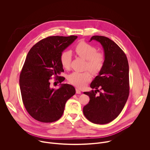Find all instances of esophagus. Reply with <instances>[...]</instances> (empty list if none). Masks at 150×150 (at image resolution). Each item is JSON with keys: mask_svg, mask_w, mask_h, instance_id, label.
<instances>
[{"mask_svg": "<svg viewBox=\"0 0 150 150\" xmlns=\"http://www.w3.org/2000/svg\"><path fill=\"white\" fill-rule=\"evenodd\" d=\"M76 94H80L81 93V91H80L79 89L76 88Z\"/></svg>", "mask_w": 150, "mask_h": 150, "instance_id": "esophagus-1", "label": "esophagus"}]
</instances>
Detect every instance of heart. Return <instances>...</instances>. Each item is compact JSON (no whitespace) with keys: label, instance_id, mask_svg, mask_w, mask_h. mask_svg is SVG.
Returning a JSON list of instances; mask_svg holds the SVG:
<instances>
[{"label":"heart","instance_id":"1","mask_svg":"<svg viewBox=\"0 0 150 150\" xmlns=\"http://www.w3.org/2000/svg\"><path fill=\"white\" fill-rule=\"evenodd\" d=\"M75 51L77 55L83 59L87 60L86 68L93 74H98L103 68L105 63L104 54L97 52V48L85 41H80L76 45ZM72 53L70 51L65 50L62 53L60 61L62 66L67 69L71 67ZM91 79L89 72H74L68 77L69 82L78 88H82Z\"/></svg>","mask_w":150,"mask_h":150}]
</instances>
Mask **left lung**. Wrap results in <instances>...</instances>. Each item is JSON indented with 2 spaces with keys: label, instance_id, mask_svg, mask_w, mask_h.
I'll return each mask as SVG.
<instances>
[{
  "label": "left lung",
  "instance_id": "1",
  "mask_svg": "<svg viewBox=\"0 0 150 150\" xmlns=\"http://www.w3.org/2000/svg\"><path fill=\"white\" fill-rule=\"evenodd\" d=\"M92 40L101 45L105 63L90 84L96 90L83 93L90 100L83 107V113L94 123L106 124L119 116L129 96V65L126 54L113 41L100 35L93 36L90 41Z\"/></svg>",
  "mask_w": 150,
  "mask_h": 150
}]
</instances>
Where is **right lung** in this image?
<instances>
[{
  "instance_id": "add662e5",
  "label": "right lung",
  "mask_w": 150,
  "mask_h": 150,
  "mask_svg": "<svg viewBox=\"0 0 150 150\" xmlns=\"http://www.w3.org/2000/svg\"><path fill=\"white\" fill-rule=\"evenodd\" d=\"M78 38L51 36L38 41L27 56L19 76L21 96L25 108L34 119L45 123L53 122L62 116L65 104L75 94L70 84L60 83V88L51 87L50 79L59 76L64 70L60 57L62 53Z\"/></svg>"
}]
</instances>
